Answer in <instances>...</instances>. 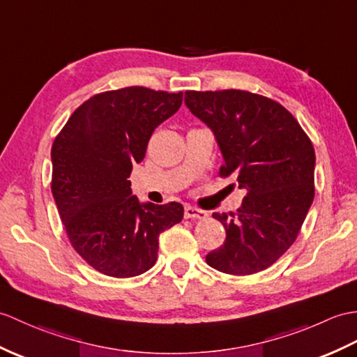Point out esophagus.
Instances as JSON below:
<instances>
[{"mask_svg":"<svg viewBox=\"0 0 357 357\" xmlns=\"http://www.w3.org/2000/svg\"><path fill=\"white\" fill-rule=\"evenodd\" d=\"M184 218L185 219H199V220H204L208 218V213L204 211V210H199L196 206H190L187 205L185 210H184Z\"/></svg>","mask_w":357,"mask_h":357,"instance_id":"esophagus-1","label":"esophagus"}]
</instances>
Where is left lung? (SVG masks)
<instances>
[{
  "label": "left lung",
  "instance_id": "8db88e82",
  "mask_svg": "<svg viewBox=\"0 0 357 357\" xmlns=\"http://www.w3.org/2000/svg\"><path fill=\"white\" fill-rule=\"evenodd\" d=\"M185 105L218 141L220 176L246 190L236 214H213L227 238L206 263L231 275L269 268L295 242L313 202L312 141L286 107L248 91H187Z\"/></svg>",
  "mask_w": 357,
  "mask_h": 357
}]
</instances>
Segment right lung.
Segmentation results:
<instances>
[{"instance_id": "right-lung-1", "label": "right lung", "mask_w": 357, "mask_h": 357, "mask_svg": "<svg viewBox=\"0 0 357 357\" xmlns=\"http://www.w3.org/2000/svg\"><path fill=\"white\" fill-rule=\"evenodd\" d=\"M182 103V93L129 86L91 97L66 121L52 147V192L77 254L109 277L151 269L158 237L184 218L178 202L155 205L132 195V165L153 130Z\"/></svg>"}]
</instances>
